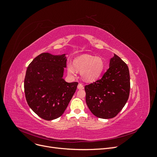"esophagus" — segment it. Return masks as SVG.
I'll return each instance as SVG.
<instances>
[{
	"label": "esophagus",
	"instance_id": "1",
	"mask_svg": "<svg viewBox=\"0 0 157 157\" xmlns=\"http://www.w3.org/2000/svg\"><path fill=\"white\" fill-rule=\"evenodd\" d=\"M77 88H78V90H82V89H84L83 84H81V83H79L78 85V86H77Z\"/></svg>",
	"mask_w": 157,
	"mask_h": 157
}]
</instances>
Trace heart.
Returning <instances> with one entry per match:
<instances>
[{
  "label": "heart",
  "instance_id": "b5f03b06",
  "mask_svg": "<svg viewBox=\"0 0 157 157\" xmlns=\"http://www.w3.org/2000/svg\"><path fill=\"white\" fill-rule=\"evenodd\" d=\"M73 65L76 69L81 71L82 78L87 82H92L99 78L105 67L102 58L90 55H82L75 59ZM71 64H68L67 71L71 75H75L77 71Z\"/></svg>",
  "mask_w": 157,
  "mask_h": 157
}]
</instances>
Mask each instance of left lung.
<instances>
[{
	"label": "left lung",
	"mask_w": 157,
	"mask_h": 157,
	"mask_svg": "<svg viewBox=\"0 0 157 157\" xmlns=\"http://www.w3.org/2000/svg\"><path fill=\"white\" fill-rule=\"evenodd\" d=\"M130 78L128 65L115 55L109 68L96 82L86 85V102L93 115L101 118L116 117L127 102Z\"/></svg>",
	"instance_id": "left-lung-1"
}]
</instances>
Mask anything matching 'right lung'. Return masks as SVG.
Returning a JSON list of instances; mask_svg holds the SVG:
<instances>
[{
  "mask_svg": "<svg viewBox=\"0 0 157 157\" xmlns=\"http://www.w3.org/2000/svg\"><path fill=\"white\" fill-rule=\"evenodd\" d=\"M65 54L42 53L28 66L24 90L28 105L46 121L61 117L77 88L78 82H67L62 78L66 67Z\"/></svg>",
  "mask_w": 157,
  "mask_h": 157,
  "instance_id": "right-lung-1",
  "label": "right lung"
}]
</instances>
